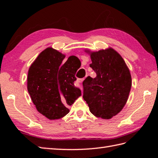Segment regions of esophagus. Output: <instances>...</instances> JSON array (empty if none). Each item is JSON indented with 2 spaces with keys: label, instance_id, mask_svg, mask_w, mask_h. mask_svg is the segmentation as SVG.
I'll return each mask as SVG.
<instances>
[{
  "label": "esophagus",
  "instance_id": "34e87169",
  "mask_svg": "<svg viewBox=\"0 0 158 158\" xmlns=\"http://www.w3.org/2000/svg\"><path fill=\"white\" fill-rule=\"evenodd\" d=\"M84 79H77V82L81 83L83 81H84ZM81 90H83V89H82L81 86Z\"/></svg>",
  "mask_w": 158,
  "mask_h": 158
}]
</instances>
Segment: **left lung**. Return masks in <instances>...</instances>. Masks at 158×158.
Here are the masks:
<instances>
[{
	"label": "left lung",
	"mask_w": 158,
	"mask_h": 158,
	"mask_svg": "<svg viewBox=\"0 0 158 158\" xmlns=\"http://www.w3.org/2000/svg\"><path fill=\"white\" fill-rule=\"evenodd\" d=\"M85 52L90 56V67L97 76L93 79L88 77L83 81V98L94 116L110 119L127 102L132 86L130 69L121 56L111 47Z\"/></svg>",
	"instance_id": "obj_1"
}]
</instances>
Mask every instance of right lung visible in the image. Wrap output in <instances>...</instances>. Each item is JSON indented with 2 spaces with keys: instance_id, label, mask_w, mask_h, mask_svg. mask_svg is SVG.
Listing matches in <instances>:
<instances>
[{
  "instance_id": "right-lung-1",
  "label": "right lung",
  "mask_w": 158,
  "mask_h": 158,
  "mask_svg": "<svg viewBox=\"0 0 158 158\" xmlns=\"http://www.w3.org/2000/svg\"><path fill=\"white\" fill-rule=\"evenodd\" d=\"M48 47L40 53L28 69L27 89L37 110L49 120L59 119L69 113L68 106L81 95L74 86L79 58ZM80 68V67H79Z\"/></svg>"
}]
</instances>
